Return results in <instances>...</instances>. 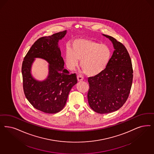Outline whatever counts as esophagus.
<instances>
[{"instance_id":"1","label":"esophagus","mask_w":154,"mask_h":154,"mask_svg":"<svg viewBox=\"0 0 154 154\" xmlns=\"http://www.w3.org/2000/svg\"><path fill=\"white\" fill-rule=\"evenodd\" d=\"M77 80H78V81L81 82V81H83V80H84V78H83V77H82L81 75H77Z\"/></svg>"}]
</instances>
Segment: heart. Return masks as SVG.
<instances>
[{"label":"heart","mask_w":154,"mask_h":154,"mask_svg":"<svg viewBox=\"0 0 154 154\" xmlns=\"http://www.w3.org/2000/svg\"><path fill=\"white\" fill-rule=\"evenodd\" d=\"M111 51L106 45L85 38H77L72 42V49L65 52L68 67L73 69L80 60V66L85 74L95 76L106 69L111 58Z\"/></svg>","instance_id":"heart-1"}]
</instances>
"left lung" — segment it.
<instances>
[{"mask_svg":"<svg viewBox=\"0 0 154 154\" xmlns=\"http://www.w3.org/2000/svg\"><path fill=\"white\" fill-rule=\"evenodd\" d=\"M114 51L101 74L88 78V100L93 110L100 114L117 111L127 101L132 86L133 70L129 53L124 45L110 36Z\"/></svg>","mask_w":154,"mask_h":154,"instance_id":"8db88e82","label":"left lung"}]
</instances>
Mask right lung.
I'll return each instance as SVG.
<instances>
[{
	"mask_svg": "<svg viewBox=\"0 0 154 154\" xmlns=\"http://www.w3.org/2000/svg\"><path fill=\"white\" fill-rule=\"evenodd\" d=\"M66 31L39 38L34 42L23 61L21 72L24 94L35 109L54 114L60 112L66 104L72 88L77 83L76 74L64 69V61L58 47L59 40ZM35 58L45 59L50 64L49 74L42 82L35 80L30 73Z\"/></svg>",
	"mask_w": 154,
	"mask_h": 154,
	"instance_id": "obj_1",
	"label": "right lung"
}]
</instances>
